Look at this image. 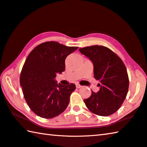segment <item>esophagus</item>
<instances>
[{
	"instance_id": "1",
	"label": "esophagus",
	"mask_w": 147,
	"mask_h": 147,
	"mask_svg": "<svg viewBox=\"0 0 147 147\" xmlns=\"http://www.w3.org/2000/svg\"><path fill=\"white\" fill-rule=\"evenodd\" d=\"M76 88H81V86H81V85H79V83H76Z\"/></svg>"
}]
</instances>
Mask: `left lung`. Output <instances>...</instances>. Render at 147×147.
Instances as JSON below:
<instances>
[{
    "mask_svg": "<svg viewBox=\"0 0 147 147\" xmlns=\"http://www.w3.org/2000/svg\"><path fill=\"white\" fill-rule=\"evenodd\" d=\"M79 51L89 58L94 66V75L99 81L100 90L92 91L84 100L86 107L94 114L107 117L121 107L129 88V78L123 61L109 48L92 45L79 48Z\"/></svg>",
    "mask_w": 147,
    "mask_h": 147,
    "instance_id": "8db88e82",
    "label": "left lung"
}]
</instances>
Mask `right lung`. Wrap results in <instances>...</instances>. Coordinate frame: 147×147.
<instances>
[{
	"label": "right lung",
	"mask_w": 147,
	"mask_h": 147,
	"mask_svg": "<svg viewBox=\"0 0 147 147\" xmlns=\"http://www.w3.org/2000/svg\"><path fill=\"white\" fill-rule=\"evenodd\" d=\"M78 47L51 41L36 47L26 58L20 75L24 98L36 115L52 119L68 107L75 84H57V74L65 70V59Z\"/></svg>",
	"instance_id": "right-lung-1"
}]
</instances>
